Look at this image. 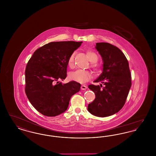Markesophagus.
<instances>
[{
  "mask_svg": "<svg viewBox=\"0 0 156 156\" xmlns=\"http://www.w3.org/2000/svg\"><path fill=\"white\" fill-rule=\"evenodd\" d=\"M87 87L84 85H81V89L82 90H85V89H87Z\"/></svg>",
  "mask_w": 156,
  "mask_h": 156,
  "instance_id": "34e87169",
  "label": "esophagus"
}]
</instances>
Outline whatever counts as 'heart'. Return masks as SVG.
Wrapping results in <instances>:
<instances>
[{
	"instance_id": "b5f03b06",
	"label": "heart",
	"mask_w": 156,
	"mask_h": 156,
	"mask_svg": "<svg viewBox=\"0 0 156 156\" xmlns=\"http://www.w3.org/2000/svg\"><path fill=\"white\" fill-rule=\"evenodd\" d=\"M87 57L90 62H96L98 59V55L97 54L93 51H88L87 52ZM75 52H73L69 57L68 59V65L70 67H72L74 65V59ZM92 67L95 69H98V66L97 64H92ZM92 75L90 72L83 69H77L74 72L71 73L69 74V78L71 81L80 82V83H85L91 79Z\"/></svg>"
}]
</instances>
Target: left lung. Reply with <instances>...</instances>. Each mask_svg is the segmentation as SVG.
<instances>
[{"label": "left lung", "mask_w": 156, "mask_h": 156, "mask_svg": "<svg viewBox=\"0 0 156 156\" xmlns=\"http://www.w3.org/2000/svg\"><path fill=\"white\" fill-rule=\"evenodd\" d=\"M95 48L104 64L102 73L94 82H101L104 86H88L95 99L88 104V110L98 117H107L118 112L125 104L132 85L130 71L125 54L117 47L97 43Z\"/></svg>", "instance_id": "1"}]
</instances>
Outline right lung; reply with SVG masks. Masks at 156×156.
<instances>
[{"label": "right lung", "instance_id": "right-lung-1", "mask_svg": "<svg viewBox=\"0 0 156 156\" xmlns=\"http://www.w3.org/2000/svg\"><path fill=\"white\" fill-rule=\"evenodd\" d=\"M82 41L51 42L38 48L25 70V92L30 103L42 115L55 116L68 108L71 97L80 90L81 84L60 80L67 77L68 59Z\"/></svg>", "mask_w": 156, "mask_h": 156}]
</instances>
